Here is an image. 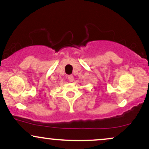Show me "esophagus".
<instances>
[{"mask_svg": "<svg viewBox=\"0 0 149 149\" xmlns=\"http://www.w3.org/2000/svg\"><path fill=\"white\" fill-rule=\"evenodd\" d=\"M67 78H68V79H69V80L70 82H72L73 80V75H69V76H67Z\"/></svg>", "mask_w": 149, "mask_h": 149, "instance_id": "34e87169", "label": "esophagus"}]
</instances>
